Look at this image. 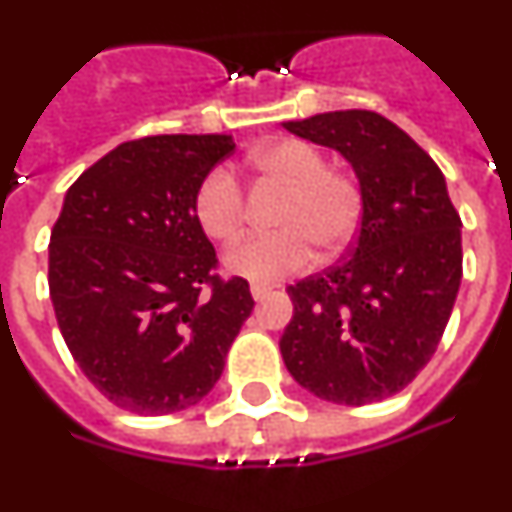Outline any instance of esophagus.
<instances>
[{
  "mask_svg": "<svg viewBox=\"0 0 512 512\" xmlns=\"http://www.w3.org/2000/svg\"><path fill=\"white\" fill-rule=\"evenodd\" d=\"M269 292H271V287H266V284H251V295H253V300H256V302L264 300Z\"/></svg>",
  "mask_w": 512,
  "mask_h": 512,
  "instance_id": "34e87169",
  "label": "esophagus"
}]
</instances>
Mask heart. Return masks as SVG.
Wrapping results in <instances>:
<instances>
[{"mask_svg":"<svg viewBox=\"0 0 512 512\" xmlns=\"http://www.w3.org/2000/svg\"><path fill=\"white\" fill-rule=\"evenodd\" d=\"M248 169L261 182L284 192L274 228L279 233L246 238L225 253V269L256 284H271L300 271L310 247L320 259H333L356 238L364 215V194L354 174L330 169L328 156L300 138H282L248 156ZM194 220L207 238L233 243L243 230L246 200L233 176L215 169L194 192Z\"/></svg>","mask_w":512,"mask_h":512,"instance_id":"obj_1","label":"heart"}]
</instances>
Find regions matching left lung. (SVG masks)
<instances>
[{
    "label": "left lung",
    "mask_w": 512,
    "mask_h": 512,
    "mask_svg": "<svg viewBox=\"0 0 512 512\" xmlns=\"http://www.w3.org/2000/svg\"><path fill=\"white\" fill-rule=\"evenodd\" d=\"M354 166L364 215L348 259L287 287L279 341L300 387L336 405L405 390L436 354L461 284V217L441 169L395 122L369 110L284 122Z\"/></svg>",
    "instance_id": "8db88e82"
}]
</instances>
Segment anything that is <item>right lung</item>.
Masks as SVG:
<instances>
[{
  "mask_svg": "<svg viewBox=\"0 0 512 512\" xmlns=\"http://www.w3.org/2000/svg\"><path fill=\"white\" fill-rule=\"evenodd\" d=\"M230 135H151L102 156L69 187L48 246L58 328L117 408L187 410L215 387L253 310L248 282L220 279L194 192Z\"/></svg>",
  "mask_w": 512,
  "mask_h": 512,
  "instance_id": "add662e5",
  "label": "right lung"
}]
</instances>
